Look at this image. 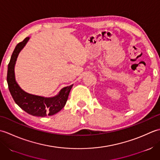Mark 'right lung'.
Here are the masks:
<instances>
[{"instance_id":"add662e5","label":"right lung","mask_w":160,"mask_h":160,"mask_svg":"<svg viewBox=\"0 0 160 160\" xmlns=\"http://www.w3.org/2000/svg\"><path fill=\"white\" fill-rule=\"evenodd\" d=\"M29 39V37H27L19 42L12 53L7 76L9 90L15 102L28 113L38 117L53 115L64 107L73 84L64 87L58 96L48 98L28 93L20 89L15 80L14 65L19 52Z\"/></svg>"}]
</instances>
